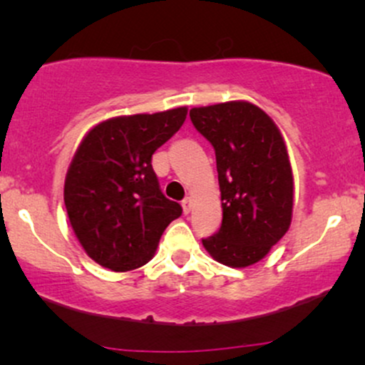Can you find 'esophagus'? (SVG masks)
I'll use <instances>...</instances> for the list:
<instances>
[{"label":"esophagus","mask_w":365,"mask_h":365,"mask_svg":"<svg viewBox=\"0 0 365 365\" xmlns=\"http://www.w3.org/2000/svg\"><path fill=\"white\" fill-rule=\"evenodd\" d=\"M192 205H194V200H192V197H185V199L182 200V207H183V212H185V214L190 212Z\"/></svg>","instance_id":"esophagus-1"}]
</instances>
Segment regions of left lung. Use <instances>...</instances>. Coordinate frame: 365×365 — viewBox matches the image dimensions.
<instances>
[{"instance_id":"left-lung-1","label":"left lung","mask_w":365,"mask_h":365,"mask_svg":"<svg viewBox=\"0 0 365 365\" xmlns=\"http://www.w3.org/2000/svg\"><path fill=\"white\" fill-rule=\"evenodd\" d=\"M192 124L216 151L222 225L202 240L232 269L260 262L292 221L294 178L279 127L257 105L235 100L190 110Z\"/></svg>"}]
</instances>
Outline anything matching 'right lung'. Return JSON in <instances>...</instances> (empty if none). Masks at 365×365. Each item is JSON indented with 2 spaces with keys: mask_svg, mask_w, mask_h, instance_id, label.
Masks as SVG:
<instances>
[{
  "mask_svg": "<svg viewBox=\"0 0 365 365\" xmlns=\"http://www.w3.org/2000/svg\"><path fill=\"white\" fill-rule=\"evenodd\" d=\"M187 107L112 117L88 130L64 180L69 222L88 257L113 272L155 257L161 235L182 216L160 190L151 160L182 127Z\"/></svg>",
  "mask_w": 365,
  "mask_h": 365,
  "instance_id": "add662e5",
  "label": "right lung"
}]
</instances>
